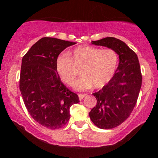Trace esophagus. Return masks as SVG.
I'll list each match as a JSON object with an SVG mask.
<instances>
[{
    "mask_svg": "<svg viewBox=\"0 0 158 158\" xmlns=\"http://www.w3.org/2000/svg\"><path fill=\"white\" fill-rule=\"evenodd\" d=\"M86 96V95L85 94H78V97H79V99L80 100H82V99H83L84 97H85Z\"/></svg>",
    "mask_w": 158,
    "mask_h": 158,
    "instance_id": "obj_1",
    "label": "esophagus"
}]
</instances>
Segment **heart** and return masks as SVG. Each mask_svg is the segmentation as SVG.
<instances>
[{"label":"heart","mask_w":158,"mask_h":158,"mask_svg":"<svg viewBox=\"0 0 158 158\" xmlns=\"http://www.w3.org/2000/svg\"><path fill=\"white\" fill-rule=\"evenodd\" d=\"M66 55H59L55 68L60 79L69 85L75 81L76 72L74 65L82 66V76L75 83L78 90L101 88L109 83L118 66V55L114 49H101L91 46H81L73 49Z\"/></svg>","instance_id":"b5f03b06"}]
</instances>
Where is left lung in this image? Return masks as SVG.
<instances>
[{"mask_svg":"<svg viewBox=\"0 0 158 158\" xmlns=\"http://www.w3.org/2000/svg\"><path fill=\"white\" fill-rule=\"evenodd\" d=\"M91 43L114 49L119 57L111 81L93 94L97 104L89 113L90 119L98 128L112 129L129 117L137 103L142 85L139 60L135 52L116 38L106 37Z\"/></svg>","mask_w":158,"mask_h":158,"instance_id":"8db88e82","label":"left lung"}]
</instances>
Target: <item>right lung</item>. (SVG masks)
I'll use <instances>...</instances> for the list:
<instances>
[{"label":"right lung","mask_w":158,"mask_h":158,"mask_svg":"<svg viewBox=\"0 0 158 158\" xmlns=\"http://www.w3.org/2000/svg\"><path fill=\"white\" fill-rule=\"evenodd\" d=\"M76 43L52 37L40 39L23 56L19 88L26 108L39 124L61 128L70 119L71 106L78 96L60 81L55 61L68 47Z\"/></svg>","instance_id":"1"}]
</instances>
